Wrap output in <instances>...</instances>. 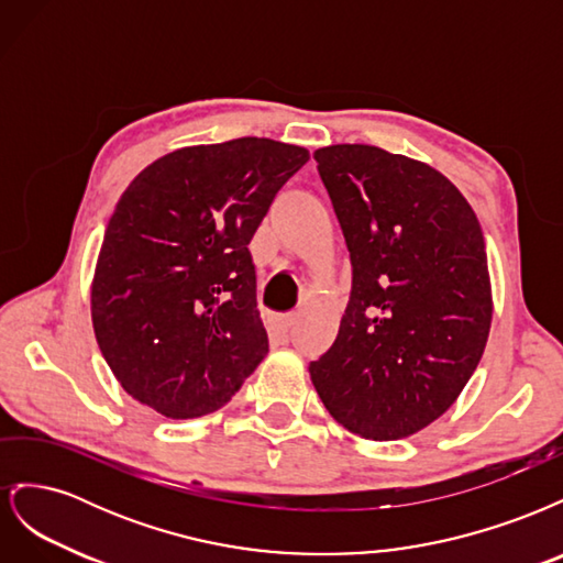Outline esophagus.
Masks as SVG:
<instances>
[{"instance_id":"esophagus-1","label":"esophagus","mask_w":563,"mask_h":563,"mask_svg":"<svg viewBox=\"0 0 563 563\" xmlns=\"http://www.w3.org/2000/svg\"><path fill=\"white\" fill-rule=\"evenodd\" d=\"M296 319H298L296 314H282V317H277V319H275V329H277L279 333H284V335H286L288 331H291V329H294V323H296Z\"/></svg>"}]
</instances>
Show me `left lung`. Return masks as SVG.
<instances>
[{
    "instance_id": "1",
    "label": "left lung",
    "mask_w": 563,
    "mask_h": 563,
    "mask_svg": "<svg viewBox=\"0 0 563 563\" xmlns=\"http://www.w3.org/2000/svg\"><path fill=\"white\" fill-rule=\"evenodd\" d=\"M352 261L331 350L310 364L327 411L362 439L444 416L482 362L493 319L484 232L430 164L376 145L314 152Z\"/></svg>"
}]
</instances>
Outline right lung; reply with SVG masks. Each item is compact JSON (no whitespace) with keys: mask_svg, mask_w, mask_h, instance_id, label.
I'll list each match as a JSON object with an SVG mask.
<instances>
[{"mask_svg":"<svg viewBox=\"0 0 563 563\" xmlns=\"http://www.w3.org/2000/svg\"><path fill=\"white\" fill-rule=\"evenodd\" d=\"M308 159L251 135L174 150L131 180L91 282L98 347L129 397L164 418H201L265 360L249 242Z\"/></svg>","mask_w":563,"mask_h":563,"instance_id":"right-lung-1","label":"right lung"}]
</instances>
